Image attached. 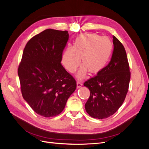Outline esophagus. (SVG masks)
Returning <instances> with one entry per match:
<instances>
[{"label":"esophagus","mask_w":149,"mask_h":149,"mask_svg":"<svg viewBox=\"0 0 149 149\" xmlns=\"http://www.w3.org/2000/svg\"><path fill=\"white\" fill-rule=\"evenodd\" d=\"M76 84H77V88H81V87L82 86V85H83L82 83H80V82H77V83H76Z\"/></svg>","instance_id":"34e87169"}]
</instances>
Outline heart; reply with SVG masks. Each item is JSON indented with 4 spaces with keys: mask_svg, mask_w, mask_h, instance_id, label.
Listing matches in <instances>:
<instances>
[{
    "mask_svg": "<svg viewBox=\"0 0 149 149\" xmlns=\"http://www.w3.org/2000/svg\"><path fill=\"white\" fill-rule=\"evenodd\" d=\"M113 49V44L107 37L95 33L81 34L74 40L73 47H68L61 56V63L71 73L76 71L80 64L77 74L79 79L84 78L89 71L91 74L101 72L106 66Z\"/></svg>",
    "mask_w": 149,
    "mask_h": 149,
    "instance_id": "heart-1",
    "label": "heart"
}]
</instances>
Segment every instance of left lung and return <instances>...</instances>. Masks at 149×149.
Returning a JSON list of instances; mask_svg holds the SVG:
<instances>
[{"instance_id":"left-lung-1","label":"left lung","mask_w":149,"mask_h":149,"mask_svg":"<svg viewBox=\"0 0 149 149\" xmlns=\"http://www.w3.org/2000/svg\"><path fill=\"white\" fill-rule=\"evenodd\" d=\"M112 38L114 50L109 64L84 83L90 91L85 109L90 116L99 119L109 118L119 109L125 100L130 82L125 48L116 37Z\"/></svg>"}]
</instances>
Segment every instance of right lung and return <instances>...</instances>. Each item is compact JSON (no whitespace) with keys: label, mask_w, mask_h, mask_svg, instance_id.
Instances as JSON below:
<instances>
[{"label":"right lung","mask_w":149,"mask_h":149,"mask_svg":"<svg viewBox=\"0 0 149 149\" xmlns=\"http://www.w3.org/2000/svg\"><path fill=\"white\" fill-rule=\"evenodd\" d=\"M68 32L47 29L34 36L26 43L18 68L22 96L45 118L60 114L76 88L75 79L61 64Z\"/></svg>","instance_id":"1"}]
</instances>
